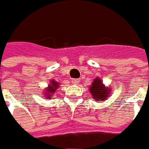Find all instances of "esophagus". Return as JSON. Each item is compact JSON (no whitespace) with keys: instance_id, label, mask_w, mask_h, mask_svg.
Returning <instances> with one entry per match:
<instances>
[{"instance_id":"esophagus-1","label":"esophagus","mask_w":149,"mask_h":149,"mask_svg":"<svg viewBox=\"0 0 149 149\" xmlns=\"http://www.w3.org/2000/svg\"><path fill=\"white\" fill-rule=\"evenodd\" d=\"M72 82L74 84H78L79 82H80V81L78 80V79H74L73 81H72Z\"/></svg>"}]
</instances>
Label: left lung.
Returning a JSON list of instances; mask_svg holds the SVG:
<instances>
[{
  "instance_id": "obj_1",
  "label": "left lung",
  "mask_w": 149,
  "mask_h": 149,
  "mask_svg": "<svg viewBox=\"0 0 149 149\" xmlns=\"http://www.w3.org/2000/svg\"><path fill=\"white\" fill-rule=\"evenodd\" d=\"M89 92L93 100L100 102L106 100L108 97H110L111 89L103 83V81L100 77H96L89 86Z\"/></svg>"
}]
</instances>
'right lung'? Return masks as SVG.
<instances>
[{
    "mask_svg": "<svg viewBox=\"0 0 149 149\" xmlns=\"http://www.w3.org/2000/svg\"><path fill=\"white\" fill-rule=\"evenodd\" d=\"M59 83L56 82V81L54 80H50L49 84L48 85L46 88L44 90V96L46 98L47 100L49 99H51L52 96H54L55 93L56 92V90L59 88Z\"/></svg>",
    "mask_w": 149,
    "mask_h": 149,
    "instance_id": "add662e5",
    "label": "right lung"
}]
</instances>
